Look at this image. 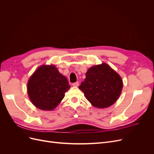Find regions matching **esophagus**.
<instances>
[{"mask_svg":"<svg viewBox=\"0 0 154 154\" xmlns=\"http://www.w3.org/2000/svg\"><path fill=\"white\" fill-rule=\"evenodd\" d=\"M72 85L74 86V87H78L79 85V82H76L75 83H72Z\"/></svg>","mask_w":154,"mask_h":154,"instance_id":"1","label":"esophagus"}]
</instances>
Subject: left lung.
Masks as SVG:
<instances>
[{
  "label": "left lung",
  "mask_w": 154,
  "mask_h": 154,
  "mask_svg": "<svg viewBox=\"0 0 154 154\" xmlns=\"http://www.w3.org/2000/svg\"><path fill=\"white\" fill-rule=\"evenodd\" d=\"M122 88V78L106 63L91 67L86 72L84 82L79 86L87 100L99 109L113 105L118 99Z\"/></svg>",
  "instance_id": "1"
}]
</instances>
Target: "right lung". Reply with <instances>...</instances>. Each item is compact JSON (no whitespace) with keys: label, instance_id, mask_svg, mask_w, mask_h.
Here are the masks:
<instances>
[{"label":"right lung","instance_id":"right-lung-1","mask_svg":"<svg viewBox=\"0 0 154 154\" xmlns=\"http://www.w3.org/2000/svg\"><path fill=\"white\" fill-rule=\"evenodd\" d=\"M71 86L54 66H40L27 83V92L35 106L51 110L60 103Z\"/></svg>","mask_w":154,"mask_h":154}]
</instances>
